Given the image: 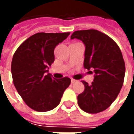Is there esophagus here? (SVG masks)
<instances>
[{
	"mask_svg": "<svg viewBox=\"0 0 134 134\" xmlns=\"http://www.w3.org/2000/svg\"><path fill=\"white\" fill-rule=\"evenodd\" d=\"M71 82H72V83H75V82H76V80L72 78V79H71Z\"/></svg>",
	"mask_w": 134,
	"mask_h": 134,
	"instance_id": "34e87169",
	"label": "esophagus"
}]
</instances>
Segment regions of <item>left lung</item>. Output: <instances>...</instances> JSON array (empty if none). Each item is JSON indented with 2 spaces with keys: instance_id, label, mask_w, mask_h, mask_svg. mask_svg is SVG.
<instances>
[{
  "instance_id": "8db88e82",
  "label": "left lung",
  "mask_w": 134,
  "mask_h": 134,
  "mask_svg": "<svg viewBox=\"0 0 134 134\" xmlns=\"http://www.w3.org/2000/svg\"><path fill=\"white\" fill-rule=\"evenodd\" d=\"M75 38L85 45L84 67L95 72L91 85L82 81L85 90L77 96V103L88 113L102 112L115 100L124 84L126 68L122 53L112 38L99 31H76L71 36Z\"/></svg>"
}]
</instances>
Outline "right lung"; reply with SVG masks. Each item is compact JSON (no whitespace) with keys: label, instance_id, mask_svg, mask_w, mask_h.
<instances>
[{"label":"right lung","instance_id":"obj_1","mask_svg":"<svg viewBox=\"0 0 134 134\" xmlns=\"http://www.w3.org/2000/svg\"><path fill=\"white\" fill-rule=\"evenodd\" d=\"M70 34H35L13 54L11 73L14 86L25 103L36 111L46 112L56 108L70 85L69 77L54 79L46 73L54 61L55 47Z\"/></svg>","mask_w":134,"mask_h":134}]
</instances>
